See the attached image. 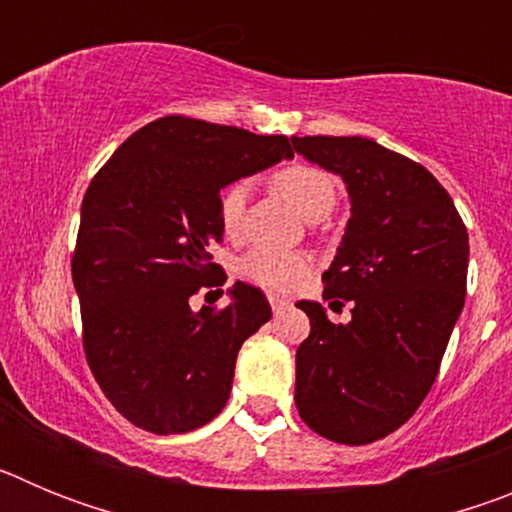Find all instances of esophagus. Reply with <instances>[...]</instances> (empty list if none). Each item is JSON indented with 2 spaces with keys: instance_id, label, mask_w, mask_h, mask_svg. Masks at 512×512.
I'll list each match as a JSON object with an SVG mask.
<instances>
[{
  "instance_id": "1",
  "label": "esophagus",
  "mask_w": 512,
  "mask_h": 512,
  "mask_svg": "<svg viewBox=\"0 0 512 512\" xmlns=\"http://www.w3.org/2000/svg\"><path fill=\"white\" fill-rule=\"evenodd\" d=\"M269 305H271V310H274V312H277V315H279V312L289 310V307H292V302L282 300V297H277V295H271V297H269Z\"/></svg>"
}]
</instances>
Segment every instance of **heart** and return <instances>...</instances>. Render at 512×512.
<instances>
[{
	"instance_id": "b5f03b06",
	"label": "heart",
	"mask_w": 512,
	"mask_h": 512,
	"mask_svg": "<svg viewBox=\"0 0 512 512\" xmlns=\"http://www.w3.org/2000/svg\"><path fill=\"white\" fill-rule=\"evenodd\" d=\"M271 184L289 205L307 220H320L338 202V182L320 166L289 164L274 171ZM246 197L243 182H233L217 197V220L225 238L238 241L246 225ZM241 277L269 292H289L305 279L310 271V259L300 251H277V248H251L238 261Z\"/></svg>"
}]
</instances>
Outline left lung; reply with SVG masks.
Returning <instances> with one entry per match:
<instances>
[{"label":"left lung","mask_w":512,"mask_h":512,"mask_svg":"<svg viewBox=\"0 0 512 512\" xmlns=\"http://www.w3.org/2000/svg\"><path fill=\"white\" fill-rule=\"evenodd\" d=\"M292 143L351 194L346 235L323 274V300L351 302V323L297 302L310 336L297 348L295 402L315 433L364 446L413 418L436 382L467 295V225L413 158L359 135Z\"/></svg>","instance_id":"obj_1"}]
</instances>
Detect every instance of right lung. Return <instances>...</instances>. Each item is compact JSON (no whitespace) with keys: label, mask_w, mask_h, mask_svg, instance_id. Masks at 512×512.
<instances>
[{"label":"right lung","mask_w":512,"mask_h":512,"mask_svg":"<svg viewBox=\"0 0 512 512\" xmlns=\"http://www.w3.org/2000/svg\"><path fill=\"white\" fill-rule=\"evenodd\" d=\"M292 156L287 135L166 115L94 174L71 256L81 341L107 400L143 431L187 433L225 408L238 351L271 307L243 282L225 307L192 312L189 297L228 279L210 253L220 189Z\"/></svg>","instance_id":"add662e5"}]
</instances>
